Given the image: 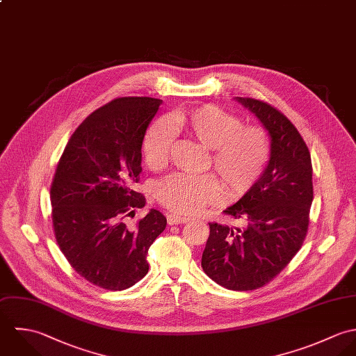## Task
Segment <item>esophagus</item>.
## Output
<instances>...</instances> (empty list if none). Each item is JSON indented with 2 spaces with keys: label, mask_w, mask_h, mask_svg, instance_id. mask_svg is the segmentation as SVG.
Masks as SVG:
<instances>
[{
  "label": "esophagus",
  "mask_w": 356,
  "mask_h": 356,
  "mask_svg": "<svg viewBox=\"0 0 356 356\" xmlns=\"http://www.w3.org/2000/svg\"><path fill=\"white\" fill-rule=\"evenodd\" d=\"M188 220H190L188 217H181V216H176V214H169V216H168V224H169V225L184 224V222H187Z\"/></svg>",
  "instance_id": "obj_1"
}]
</instances>
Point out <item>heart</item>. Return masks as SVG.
<instances>
[{"instance_id":"b5f03b06","label":"heart","mask_w":356,"mask_h":356,"mask_svg":"<svg viewBox=\"0 0 356 356\" xmlns=\"http://www.w3.org/2000/svg\"><path fill=\"white\" fill-rule=\"evenodd\" d=\"M173 128L209 148L208 166L213 168L234 198L245 195L261 177L270 156L271 138L261 125H242V120L214 104H204L177 113ZM173 132L162 121L152 124L142 143L145 165L162 169L173 149ZM156 201L168 211L180 216L200 212L207 205L221 201L224 190L214 175L176 173L156 187Z\"/></svg>"}]
</instances>
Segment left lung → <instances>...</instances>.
<instances>
[{
    "mask_svg": "<svg viewBox=\"0 0 356 356\" xmlns=\"http://www.w3.org/2000/svg\"><path fill=\"white\" fill-rule=\"evenodd\" d=\"M238 102L268 131L271 156L257 183L224 211L242 227L209 222L202 268L216 284L245 291L270 284L302 246L314 187L309 149L291 121L267 102Z\"/></svg>",
    "mask_w": 356,
    "mask_h": 356,
    "instance_id": "8db88e82",
    "label": "left lung"
}]
</instances>
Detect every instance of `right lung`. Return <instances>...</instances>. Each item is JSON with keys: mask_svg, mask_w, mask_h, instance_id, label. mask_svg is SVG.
I'll list each match as a JSON object with an SVG mask.
<instances>
[{"mask_svg": "<svg viewBox=\"0 0 356 356\" xmlns=\"http://www.w3.org/2000/svg\"><path fill=\"white\" fill-rule=\"evenodd\" d=\"M162 100L118 97L86 117L67 143L51 184L56 242L76 274L106 290H125L148 273L147 253L166 227L136 191L142 143Z\"/></svg>", "mask_w": 356, "mask_h": 356, "instance_id": "right-lung-1", "label": "right lung"}]
</instances>
